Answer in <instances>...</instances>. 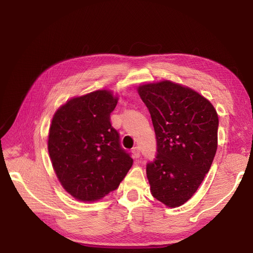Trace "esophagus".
<instances>
[{"instance_id": "esophagus-1", "label": "esophagus", "mask_w": 253, "mask_h": 253, "mask_svg": "<svg viewBox=\"0 0 253 253\" xmlns=\"http://www.w3.org/2000/svg\"><path fill=\"white\" fill-rule=\"evenodd\" d=\"M132 152H133V155H134L135 158H139L140 157V149H139V147L133 148Z\"/></svg>"}]
</instances>
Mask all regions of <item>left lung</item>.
Returning a JSON list of instances; mask_svg holds the SVG:
<instances>
[{
    "instance_id": "1",
    "label": "left lung",
    "mask_w": 253,
    "mask_h": 253,
    "mask_svg": "<svg viewBox=\"0 0 253 253\" xmlns=\"http://www.w3.org/2000/svg\"><path fill=\"white\" fill-rule=\"evenodd\" d=\"M151 114L156 156L147 164L152 195L169 207L193 196L209 172L217 149L218 117L195 90L171 81L140 85Z\"/></svg>"
}]
</instances>
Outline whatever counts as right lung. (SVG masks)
<instances>
[{"mask_svg": "<svg viewBox=\"0 0 253 253\" xmlns=\"http://www.w3.org/2000/svg\"><path fill=\"white\" fill-rule=\"evenodd\" d=\"M118 98L109 90L71 99L53 115L48 152L61 185L75 198L96 201L116 190L133 159L111 124Z\"/></svg>", "mask_w": 253, "mask_h": 253, "instance_id": "right-lung-1", "label": "right lung"}]
</instances>
